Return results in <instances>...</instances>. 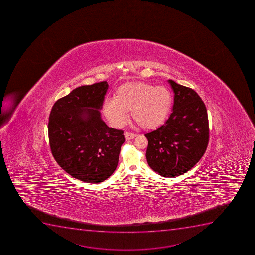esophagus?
Returning <instances> with one entry per match:
<instances>
[{"label":"esophagus","mask_w":255,"mask_h":255,"mask_svg":"<svg viewBox=\"0 0 255 255\" xmlns=\"http://www.w3.org/2000/svg\"><path fill=\"white\" fill-rule=\"evenodd\" d=\"M124 135L126 137V140H129V139H134V137H136V134L129 133V132H125Z\"/></svg>","instance_id":"1"}]
</instances>
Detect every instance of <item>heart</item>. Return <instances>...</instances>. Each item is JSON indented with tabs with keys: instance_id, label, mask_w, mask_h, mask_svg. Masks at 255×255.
Wrapping results in <instances>:
<instances>
[{
	"instance_id": "b5f03b06",
	"label": "heart",
	"mask_w": 255,
	"mask_h": 255,
	"mask_svg": "<svg viewBox=\"0 0 255 255\" xmlns=\"http://www.w3.org/2000/svg\"><path fill=\"white\" fill-rule=\"evenodd\" d=\"M173 97L163 86L133 81L116 90L114 98L107 99L103 106L106 118L112 125L122 126L128 120V111L142 128L155 129L164 123L171 111Z\"/></svg>"
}]
</instances>
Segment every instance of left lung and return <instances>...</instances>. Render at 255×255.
Here are the masks:
<instances>
[{"label":"left lung","instance_id":"1","mask_svg":"<svg viewBox=\"0 0 255 255\" xmlns=\"http://www.w3.org/2000/svg\"><path fill=\"white\" fill-rule=\"evenodd\" d=\"M174 106L169 119L158 129L144 134L148 139L149 167L165 178L179 176L200 160L209 143L206 107L191 88L172 80Z\"/></svg>","mask_w":255,"mask_h":255}]
</instances>
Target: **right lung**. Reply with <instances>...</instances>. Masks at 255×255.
Wrapping results in <instances>:
<instances>
[{
  "label": "right lung",
  "mask_w": 255,
  "mask_h": 255,
  "mask_svg": "<svg viewBox=\"0 0 255 255\" xmlns=\"http://www.w3.org/2000/svg\"><path fill=\"white\" fill-rule=\"evenodd\" d=\"M106 81L75 89L51 109L48 135L51 153L70 175L89 184L106 180L116 170L123 130L107 126L100 110Z\"/></svg>",
  "instance_id": "add662e5"
}]
</instances>
